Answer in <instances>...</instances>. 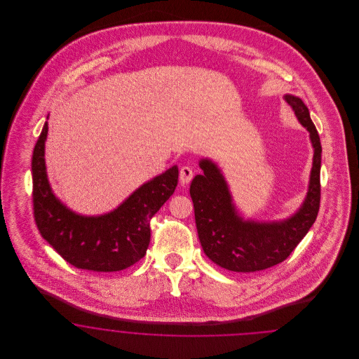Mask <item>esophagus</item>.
<instances>
[{"mask_svg":"<svg viewBox=\"0 0 359 359\" xmlns=\"http://www.w3.org/2000/svg\"><path fill=\"white\" fill-rule=\"evenodd\" d=\"M192 176H194L192 168H189V167H182L179 179H180V183H182L183 186H186V184H188V183L192 180Z\"/></svg>","mask_w":359,"mask_h":359,"instance_id":"obj_1","label":"esophagus"}]
</instances>
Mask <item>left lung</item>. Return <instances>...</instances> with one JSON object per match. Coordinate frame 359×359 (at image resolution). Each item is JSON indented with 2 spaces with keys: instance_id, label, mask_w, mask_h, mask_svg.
I'll list each match as a JSON object with an SVG mask.
<instances>
[{
  "instance_id": "left-lung-1",
  "label": "left lung",
  "mask_w": 359,
  "mask_h": 359,
  "mask_svg": "<svg viewBox=\"0 0 359 359\" xmlns=\"http://www.w3.org/2000/svg\"><path fill=\"white\" fill-rule=\"evenodd\" d=\"M284 100L307 129L313 148L307 195L294 214L272 222L243 219L233 202L222 171L207 157L199 161L203 173L196 175L189 187L203 252L214 264L231 272L250 273L283 262L306 237L318 217L320 205V138L304 102L290 94H285Z\"/></svg>"
}]
</instances>
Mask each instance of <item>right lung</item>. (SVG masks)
Wrapping results in <instances>:
<instances>
[{"mask_svg": "<svg viewBox=\"0 0 359 359\" xmlns=\"http://www.w3.org/2000/svg\"><path fill=\"white\" fill-rule=\"evenodd\" d=\"M47 133L48 122L32 154L34 221L41 237L78 269L118 272L132 266L147 253L152 217L175 192L177 165L137 188L113 211L82 215L69 210L52 191L44 158Z\"/></svg>", "mask_w": 359, "mask_h": 359, "instance_id": "1", "label": "right lung"}]
</instances>
